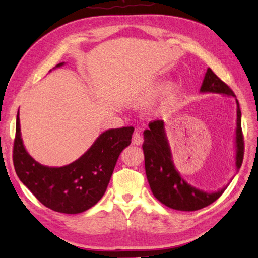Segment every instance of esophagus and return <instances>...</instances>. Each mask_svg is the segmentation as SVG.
<instances>
[{
    "label": "esophagus",
    "mask_w": 258,
    "mask_h": 258,
    "mask_svg": "<svg viewBox=\"0 0 258 258\" xmlns=\"http://www.w3.org/2000/svg\"><path fill=\"white\" fill-rule=\"evenodd\" d=\"M143 142H144V139H143V136H142V134H141V131L140 130H136L135 132H134V134H133V139H132V143L134 144V145H142L143 144Z\"/></svg>",
    "instance_id": "1"
}]
</instances>
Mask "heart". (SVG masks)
Segmentation results:
<instances>
[{"label": "heart", "mask_w": 258, "mask_h": 258, "mask_svg": "<svg viewBox=\"0 0 258 258\" xmlns=\"http://www.w3.org/2000/svg\"><path fill=\"white\" fill-rule=\"evenodd\" d=\"M179 89H180L179 85L177 83H175V82H171V83H169L168 85H166V87L164 88V99L160 103L157 111H161V110H163V109H165L166 107H168V106L172 103V101L175 99L177 94L179 93ZM160 92H161V86L157 85L154 88L153 92H152V95L153 96H157Z\"/></svg>", "instance_id": "1"}]
</instances>
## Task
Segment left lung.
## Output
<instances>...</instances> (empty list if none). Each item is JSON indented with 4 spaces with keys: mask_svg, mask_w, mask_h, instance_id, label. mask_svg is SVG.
<instances>
[{
    "mask_svg": "<svg viewBox=\"0 0 258 258\" xmlns=\"http://www.w3.org/2000/svg\"><path fill=\"white\" fill-rule=\"evenodd\" d=\"M200 93L219 94L224 97L235 98L231 88L225 84L209 68L204 76ZM235 102L234 161L235 171L238 172L244 158V140L241 133V112L237 99H235ZM144 140L143 150L148 182L155 198L165 206L182 211L198 210L214 203L229 185L228 183L217 191H204L192 186L181 177L173 160L163 120L150 123L149 129L144 131Z\"/></svg>",
    "mask_w": 258,
    "mask_h": 258,
    "instance_id": "left-lung-1",
    "label": "left lung"
}]
</instances>
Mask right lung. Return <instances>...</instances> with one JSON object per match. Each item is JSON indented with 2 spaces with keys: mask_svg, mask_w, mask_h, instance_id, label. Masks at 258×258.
<instances>
[{
  "mask_svg": "<svg viewBox=\"0 0 258 258\" xmlns=\"http://www.w3.org/2000/svg\"><path fill=\"white\" fill-rule=\"evenodd\" d=\"M64 64L61 62L54 69ZM133 131V127L106 130L77 160L63 166H48L36 161L26 150L18 111L14 169L44 206L61 214H80L96 205L105 194L119 154L131 144Z\"/></svg>",
  "mask_w": 258,
  "mask_h": 258,
  "instance_id": "right-lung-1",
  "label": "right lung"
}]
</instances>
